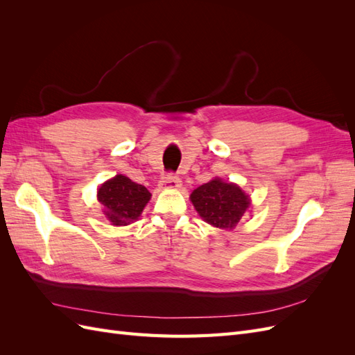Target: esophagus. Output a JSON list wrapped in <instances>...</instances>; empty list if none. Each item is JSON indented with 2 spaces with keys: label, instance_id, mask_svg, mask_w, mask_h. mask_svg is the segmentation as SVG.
I'll use <instances>...</instances> for the list:
<instances>
[{
  "label": "esophagus",
  "instance_id": "34e87169",
  "mask_svg": "<svg viewBox=\"0 0 355 355\" xmlns=\"http://www.w3.org/2000/svg\"><path fill=\"white\" fill-rule=\"evenodd\" d=\"M159 187L163 189H178L180 188V179L173 173H167L159 180Z\"/></svg>",
  "mask_w": 355,
  "mask_h": 355
}]
</instances>
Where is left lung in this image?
Wrapping results in <instances>:
<instances>
[{"mask_svg": "<svg viewBox=\"0 0 355 355\" xmlns=\"http://www.w3.org/2000/svg\"><path fill=\"white\" fill-rule=\"evenodd\" d=\"M200 216L216 228H234L249 207V196L234 184L213 179L191 194Z\"/></svg>", "mask_w": 355, "mask_h": 355, "instance_id": "obj_1", "label": "left lung"}]
</instances>
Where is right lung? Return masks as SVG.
<instances>
[{"label":"right lung","instance_id":"obj_1","mask_svg":"<svg viewBox=\"0 0 355 355\" xmlns=\"http://www.w3.org/2000/svg\"><path fill=\"white\" fill-rule=\"evenodd\" d=\"M98 198L105 209L106 218L120 227L141 216L146 202L151 198V192L132 179L116 175L99 188Z\"/></svg>","mask_w":355,"mask_h":355}]
</instances>
